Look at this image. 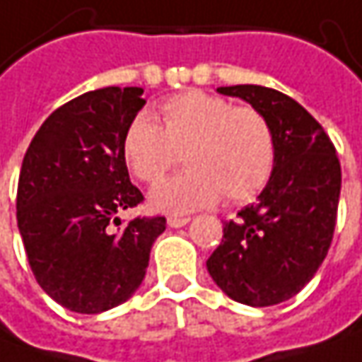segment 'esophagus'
Listing matches in <instances>:
<instances>
[{"label":"esophagus","mask_w":362,"mask_h":362,"mask_svg":"<svg viewBox=\"0 0 362 362\" xmlns=\"http://www.w3.org/2000/svg\"><path fill=\"white\" fill-rule=\"evenodd\" d=\"M167 223H169V228H183L185 223H189V217L171 216L169 219H167Z\"/></svg>","instance_id":"1"}]
</instances>
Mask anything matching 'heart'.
I'll use <instances>...</instances> for the list:
<instances>
[{"mask_svg": "<svg viewBox=\"0 0 362 362\" xmlns=\"http://www.w3.org/2000/svg\"><path fill=\"white\" fill-rule=\"evenodd\" d=\"M181 153L187 171L151 193V205L165 214H187L221 197L226 203L254 199L274 173L276 136L257 108L203 90L165 100L160 124L148 112L136 115L122 136V159L143 183H157Z\"/></svg>", "mask_w": 362, "mask_h": 362, "instance_id": "1", "label": "heart"}]
</instances>
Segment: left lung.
Instances as JSON below:
<instances>
[{"label":"left lung","instance_id":"1","mask_svg":"<svg viewBox=\"0 0 362 362\" xmlns=\"http://www.w3.org/2000/svg\"><path fill=\"white\" fill-rule=\"evenodd\" d=\"M240 96L270 120L276 167L257 202L226 221L207 270L231 300L274 306L296 296L325 262L337 226L341 163L322 124L282 92L238 84Z\"/></svg>","mask_w":362,"mask_h":362}]
</instances>
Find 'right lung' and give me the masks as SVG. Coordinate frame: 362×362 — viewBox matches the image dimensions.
<instances>
[{"label": "right lung", "instance_id": "1", "mask_svg": "<svg viewBox=\"0 0 362 362\" xmlns=\"http://www.w3.org/2000/svg\"><path fill=\"white\" fill-rule=\"evenodd\" d=\"M143 88L108 86L56 108L25 151L18 181V228L37 284L60 306L98 314L141 286L167 219L122 209L143 203L122 159V136L145 106Z\"/></svg>", "mask_w": 362, "mask_h": 362}]
</instances>
